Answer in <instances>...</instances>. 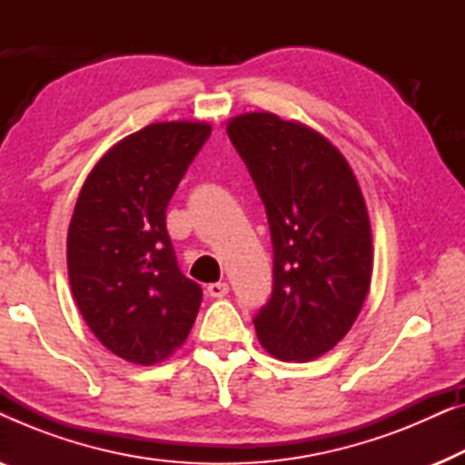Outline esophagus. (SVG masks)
<instances>
[{"label": "esophagus", "mask_w": 465, "mask_h": 465, "mask_svg": "<svg viewBox=\"0 0 465 465\" xmlns=\"http://www.w3.org/2000/svg\"><path fill=\"white\" fill-rule=\"evenodd\" d=\"M228 283H224V282H218V283H212L207 288V294L212 296V298H224L226 294H228Z\"/></svg>", "instance_id": "esophagus-1"}]
</instances>
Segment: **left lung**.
<instances>
[{"instance_id":"obj_1","label":"left lung","mask_w":465,"mask_h":465,"mask_svg":"<svg viewBox=\"0 0 465 465\" xmlns=\"http://www.w3.org/2000/svg\"><path fill=\"white\" fill-rule=\"evenodd\" d=\"M269 215L272 294L253 317L277 360L328 353L358 320L371 290L372 231L364 194L322 133L271 112L228 120Z\"/></svg>"}]
</instances>
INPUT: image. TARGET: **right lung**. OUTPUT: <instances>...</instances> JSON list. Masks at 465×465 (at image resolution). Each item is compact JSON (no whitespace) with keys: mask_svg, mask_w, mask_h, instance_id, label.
Returning <instances> with one entry per match:
<instances>
[{"mask_svg":"<svg viewBox=\"0 0 465 465\" xmlns=\"http://www.w3.org/2000/svg\"><path fill=\"white\" fill-rule=\"evenodd\" d=\"M212 124L143 126L99 158L67 231L74 301L101 345L152 366L188 339L203 290L177 269L164 212Z\"/></svg>","mask_w":465,"mask_h":465,"instance_id":"obj_1","label":"right lung"}]
</instances>
